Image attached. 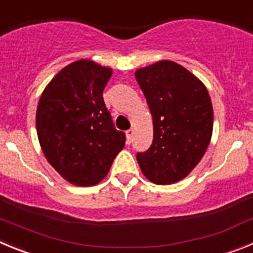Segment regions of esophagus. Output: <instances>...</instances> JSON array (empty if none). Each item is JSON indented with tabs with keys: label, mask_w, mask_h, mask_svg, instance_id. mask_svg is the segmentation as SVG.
Returning <instances> with one entry per match:
<instances>
[{
	"label": "esophagus",
	"mask_w": 253,
	"mask_h": 253,
	"mask_svg": "<svg viewBox=\"0 0 253 253\" xmlns=\"http://www.w3.org/2000/svg\"><path fill=\"white\" fill-rule=\"evenodd\" d=\"M126 143H128V144H130L131 142H133V134H134V131H133V129H129V130H126Z\"/></svg>",
	"instance_id": "obj_1"
}]
</instances>
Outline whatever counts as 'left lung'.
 <instances>
[{
	"label": "left lung",
	"mask_w": 253,
	"mask_h": 253,
	"mask_svg": "<svg viewBox=\"0 0 253 253\" xmlns=\"http://www.w3.org/2000/svg\"><path fill=\"white\" fill-rule=\"evenodd\" d=\"M153 119V142L137 154L143 175L175 184L195 169L213 133V106L200 80L185 67L160 60L135 71Z\"/></svg>",
	"instance_id": "left-lung-1"
}]
</instances>
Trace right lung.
<instances>
[{
	"mask_svg": "<svg viewBox=\"0 0 253 253\" xmlns=\"http://www.w3.org/2000/svg\"><path fill=\"white\" fill-rule=\"evenodd\" d=\"M113 69L90 59L64 67L45 87L37 109V133L48 162L76 186L99 184L125 146L102 91Z\"/></svg>",
	"mask_w": 253,
	"mask_h": 253,
	"instance_id": "1",
	"label": "right lung"
}]
</instances>
